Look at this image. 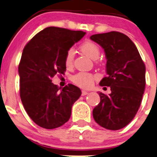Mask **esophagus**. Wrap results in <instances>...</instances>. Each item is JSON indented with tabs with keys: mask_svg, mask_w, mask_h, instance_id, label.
Masks as SVG:
<instances>
[{
	"mask_svg": "<svg viewBox=\"0 0 157 157\" xmlns=\"http://www.w3.org/2000/svg\"><path fill=\"white\" fill-rule=\"evenodd\" d=\"M87 91H85V90H82V96H86V95L88 94Z\"/></svg>",
	"mask_w": 157,
	"mask_h": 157,
	"instance_id": "1",
	"label": "esophagus"
}]
</instances>
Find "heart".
<instances>
[{
  "label": "heart",
  "mask_w": 157,
  "mask_h": 157,
  "mask_svg": "<svg viewBox=\"0 0 157 157\" xmlns=\"http://www.w3.org/2000/svg\"><path fill=\"white\" fill-rule=\"evenodd\" d=\"M80 49L84 55L93 60H96L99 58L100 54V48L99 45L94 42L90 40L84 41L80 45ZM74 51L72 48L69 49L67 52L64 58V64L67 67H71L74 63ZM94 76L91 74L85 72H80L75 74L72 77V80L76 85L82 88H90L93 84Z\"/></svg>",
  "instance_id": "b5f03b06"
}]
</instances>
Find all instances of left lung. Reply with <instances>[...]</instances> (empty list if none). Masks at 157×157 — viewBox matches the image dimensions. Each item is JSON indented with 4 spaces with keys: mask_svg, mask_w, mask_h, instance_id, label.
Instances as JSON below:
<instances>
[{
    "mask_svg": "<svg viewBox=\"0 0 157 157\" xmlns=\"http://www.w3.org/2000/svg\"><path fill=\"white\" fill-rule=\"evenodd\" d=\"M90 39L105 54L107 76L99 85L110 86L108 96L99 93L100 102L93 111L101 127L116 131L128 125L138 111L145 90V64L134 42L119 32L95 34Z\"/></svg>",
    "mask_w": 157,
    "mask_h": 157,
    "instance_id": "1",
    "label": "left lung"
}]
</instances>
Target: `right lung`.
Returning a JSON list of instances; mask_svg holds the SVG:
<instances>
[{
  "label": "right lung",
  "mask_w": 157,
  "mask_h": 157,
  "mask_svg": "<svg viewBox=\"0 0 157 157\" xmlns=\"http://www.w3.org/2000/svg\"><path fill=\"white\" fill-rule=\"evenodd\" d=\"M86 33L47 27L26 44L18 67L20 95L25 110L40 127L54 129L69 120L72 105L81 90L70 84L63 89L52 78L66 71V53Z\"/></svg>",
  "instance_id": "obj_1"
}]
</instances>
